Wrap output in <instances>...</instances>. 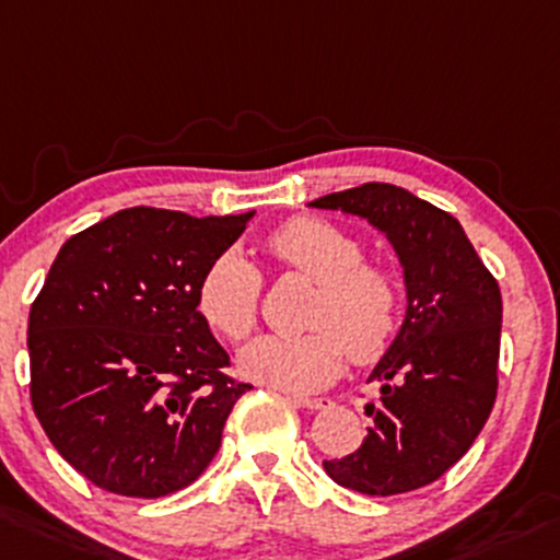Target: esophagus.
Segmentation results:
<instances>
[{
  "mask_svg": "<svg viewBox=\"0 0 560 560\" xmlns=\"http://www.w3.org/2000/svg\"><path fill=\"white\" fill-rule=\"evenodd\" d=\"M290 399L295 405H300V408H308V410H322L329 405L327 397H305V394H292Z\"/></svg>",
  "mask_w": 560,
  "mask_h": 560,
  "instance_id": "1",
  "label": "esophagus"
}]
</instances>
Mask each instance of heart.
Returning <instances> with one entry per match:
<instances>
[{
  "mask_svg": "<svg viewBox=\"0 0 560 560\" xmlns=\"http://www.w3.org/2000/svg\"><path fill=\"white\" fill-rule=\"evenodd\" d=\"M284 268L319 284L303 335H265L241 351V370L257 384L300 394L327 384L343 354L359 364L378 359L397 335L402 287L386 265L368 262L364 244L319 217H295L265 241ZM262 276L241 252L211 260L198 284V311L222 338H249L260 319Z\"/></svg>",
  "mask_w": 560,
  "mask_h": 560,
  "instance_id": "b5f03b06",
  "label": "heart"
}]
</instances>
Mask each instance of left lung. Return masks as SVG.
<instances>
[{
  "label": "left lung",
  "mask_w": 560,
  "mask_h": 560,
  "mask_svg": "<svg viewBox=\"0 0 560 560\" xmlns=\"http://www.w3.org/2000/svg\"><path fill=\"white\" fill-rule=\"evenodd\" d=\"M378 228L405 270L408 311L370 381L381 399L354 453L325 462L338 486L394 497L429 486L469 451L497 402L502 292L456 217L386 182L316 198Z\"/></svg>",
  "instance_id": "left-lung-1"
}]
</instances>
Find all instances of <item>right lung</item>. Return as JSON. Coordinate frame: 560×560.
<instances>
[{
    "instance_id": "add662e5",
    "label": "right lung",
    "mask_w": 560,
    "mask_h": 560,
    "mask_svg": "<svg viewBox=\"0 0 560 560\" xmlns=\"http://www.w3.org/2000/svg\"><path fill=\"white\" fill-rule=\"evenodd\" d=\"M252 214L133 206L58 252L28 314V392L50 443L93 486L166 497L220 451L252 386L225 373L198 284Z\"/></svg>"
}]
</instances>
